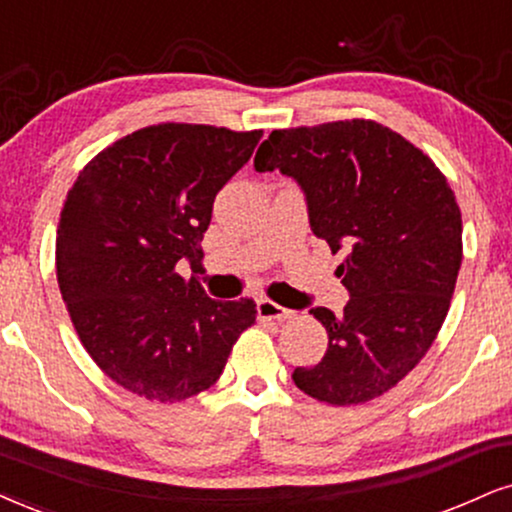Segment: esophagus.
<instances>
[{
	"label": "esophagus",
	"mask_w": 512,
	"mask_h": 512,
	"mask_svg": "<svg viewBox=\"0 0 512 512\" xmlns=\"http://www.w3.org/2000/svg\"><path fill=\"white\" fill-rule=\"evenodd\" d=\"M256 311H258V318H261V320H287V318H292V311H287V308H282L280 304H275V301H270V299H258Z\"/></svg>",
	"instance_id": "esophagus-1"
}]
</instances>
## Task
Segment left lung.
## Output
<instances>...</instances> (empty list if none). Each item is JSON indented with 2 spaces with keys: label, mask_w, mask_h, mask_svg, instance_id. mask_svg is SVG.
<instances>
[{
  "label": "left lung",
  "mask_w": 512,
  "mask_h": 512,
  "mask_svg": "<svg viewBox=\"0 0 512 512\" xmlns=\"http://www.w3.org/2000/svg\"><path fill=\"white\" fill-rule=\"evenodd\" d=\"M254 166L299 182L351 296L339 315L311 311L330 342L294 384L330 406L377 399L420 363L449 313L463 261L453 189L406 137L363 118L273 130Z\"/></svg>",
  "instance_id": "left-lung-1"
}]
</instances>
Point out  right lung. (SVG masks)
I'll use <instances>...</instances> for the list:
<instances>
[{"mask_svg":"<svg viewBox=\"0 0 512 512\" xmlns=\"http://www.w3.org/2000/svg\"><path fill=\"white\" fill-rule=\"evenodd\" d=\"M263 130L159 123L99 151L63 201L56 280L75 332L113 382L175 403L218 382L256 323L251 299H211L178 263L201 266L213 199Z\"/></svg>","mask_w":512,"mask_h":512,"instance_id":"1","label":"right lung"}]
</instances>
